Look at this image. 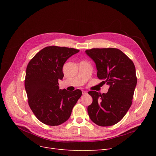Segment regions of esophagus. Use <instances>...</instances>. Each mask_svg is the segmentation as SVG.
Masks as SVG:
<instances>
[{
    "mask_svg": "<svg viewBox=\"0 0 156 156\" xmlns=\"http://www.w3.org/2000/svg\"><path fill=\"white\" fill-rule=\"evenodd\" d=\"M83 95H85V94H87V91H84V90H83Z\"/></svg>",
    "mask_w": 156,
    "mask_h": 156,
    "instance_id": "esophagus-1",
    "label": "esophagus"
}]
</instances>
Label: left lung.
<instances>
[{
  "label": "left lung",
  "instance_id": "left-lung-1",
  "mask_svg": "<svg viewBox=\"0 0 156 156\" xmlns=\"http://www.w3.org/2000/svg\"><path fill=\"white\" fill-rule=\"evenodd\" d=\"M96 65L97 77L107 83L106 94L89 91L92 103L88 107L90 119L100 126H111L120 122L129 110L137 79L135 65L116 48H93L85 51Z\"/></svg>",
  "mask_w": 156,
  "mask_h": 156
}]
</instances>
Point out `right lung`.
<instances>
[{"mask_svg":"<svg viewBox=\"0 0 156 156\" xmlns=\"http://www.w3.org/2000/svg\"><path fill=\"white\" fill-rule=\"evenodd\" d=\"M79 50L51 45L42 49L28 64L25 87L28 103L36 118L46 125L63 124L72 114L82 92L59 89L58 79H62L63 65Z\"/></svg>","mask_w":156,"mask_h":156,"instance_id":"right-lung-1","label":"right lung"}]
</instances>
